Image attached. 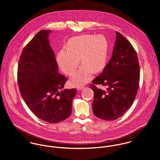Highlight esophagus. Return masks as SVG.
Instances as JSON below:
<instances>
[{"mask_svg":"<svg viewBox=\"0 0 160 160\" xmlns=\"http://www.w3.org/2000/svg\"><path fill=\"white\" fill-rule=\"evenodd\" d=\"M83 88H84V87L82 86H78V87L76 88L77 90H78V91H81V90H82Z\"/></svg>","mask_w":160,"mask_h":160,"instance_id":"1","label":"esophagus"}]
</instances>
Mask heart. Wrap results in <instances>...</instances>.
<instances>
[{"mask_svg":"<svg viewBox=\"0 0 160 160\" xmlns=\"http://www.w3.org/2000/svg\"><path fill=\"white\" fill-rule=\"evenodd\" d=\"M108 42L102 34L82 35L71 38L67 49L61 50L57 57L60 69L66 74L72 75L80 62L82 64L69 80L72 86L77 87L90 81L93 71L98 72L107 64Z\"/></svg>","mask_w":160,"mask_h":160,"instance_id":"heart-1","label":"heart"}]
</instances>
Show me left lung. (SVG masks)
<instances>
[{"instance_id":"obj_1","label":"left lung","mask_w":160,"mask_h":160,"mask_svg":"<svg viewBox=\"0 0 160 160\" xmlns=\"http://www.w3.org/2000/svg\"><path fill=\"white\" fill-rule=\"evenodd\" d=\"M112 57L102 73L95 78L93 84L108 87L107 92L91 84L94 93L93 114L107 120H114L124 114L132 105L137 94L140 67L137 53L131 44L116 32Z\"/></svg>"}]
</instances>
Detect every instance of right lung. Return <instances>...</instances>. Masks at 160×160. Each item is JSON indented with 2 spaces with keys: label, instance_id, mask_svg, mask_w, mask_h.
Here are the masks:
<instances>
[{
  "label": "right lung",
  "instance_id": "add662e5",
  "mask_svg": "<svg viewBox=\"0 0 160 160\" xmlns=\"http://www.w3.org/2000/svg\"><path fill=\"white\" fill-rule=\"evenodd\" d=\"M51 31H39L24 48L17 76L20 91L30 110L44 121L57 123L70 116L76 90L63 89L67 79L58 73L48 41Z\"/></svg>",
  "mask_w": 160,
  "mask_h": 160
}]
</instances>
